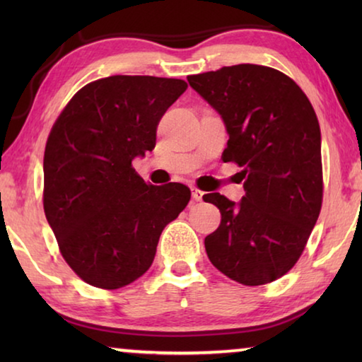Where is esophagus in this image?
<instances>
[{
  "instance_id": "34e87169",
  "label": "esophagus",
  "mask_w": 362,
  "mask_h": 362,
  "mask_svg": "<svg viewBox=\"0 0 362 362\" xmlns=\"http://www.w3.org/2000/svg\"><path fill=\"white\" fill-rule=\"evenodd\" d=\"M203 196H204V193L201 192V189H198V188H193L192 189V198L194 201H201V199H203Z\"/></svg>"
}]
</instances>
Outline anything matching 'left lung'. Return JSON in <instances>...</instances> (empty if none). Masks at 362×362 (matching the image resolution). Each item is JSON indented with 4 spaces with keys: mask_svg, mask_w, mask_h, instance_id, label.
Instances as JSON below:
<instances>
[{
    "mask_svg": "<svg viewBox=\"0 0 362 362\" xmlns=\"http://www.w3.org/2000/svg\"><path fill=\"white\" fill-rule=\"evenodd\" d=\"M222 118L225 163L243 168L240 203L220 193L203 199L222 214L206 236L212 265L244 286L272 283L296 265L322 203L321 131L308 97L269 66L241 64L188 76Z\"/></svg>",
    "mask_w": 362,
    "mask_h": 362,
    "instance_id": "left-lung-1",
    "label": "left lung"
}]
</instances>
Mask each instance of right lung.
<instances>
[{"label":"right lung","mask_w":362,"mask_h":362,"mask_svg":"<svg viewBox=\"0 0 362 362\" xmlns=\"http://www.w3.org/2000/svg\"><path fill=\"white\" fill-rule=\"evenodd\" d=\"M174 78L116 75L79 89L45 150V214L79 278L119 289L151 267L159 236L185 209L182 183L146 185L132 168L156 144L166 110L185 93Z\"/></svg>","instance_id":"add662e5"}]
</instances>
